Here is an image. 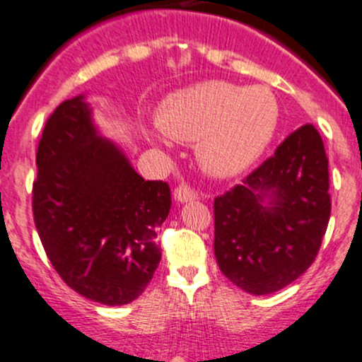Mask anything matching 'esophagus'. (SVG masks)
<instances>
[{
    "label": "esophagus",
    "instance_id": "obj_1",
    "mask_svg": "<svg viewBox=\"0 0 362 362\" xmlns=\"http://www.w3.org/2000/svg\"><path fill=\"white\" fill-rule=\"evenodd\" d=\"M198 198V192L194 189H191L189 185L182 184L175 189V200L177 202H191V200H197Z\"/></svg>",
    "mask_w": 362,
    "mask_h": 362
}]
</instances>
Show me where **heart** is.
<instances>
[{
    "mask_svg": "<svg viewBox=\"0 0 362 362\" xmlns=\"http://www.w3.org/2000/svg\"><path fill=\"white\" fill-rule=\"evenodd\" d=\"M157 124L168 137L197 141V158L212 177H235L264 153L279 124V103L268 87L211 80L162 101Z\"/></svg>",
    "mask_w": 362,
    "mask_h": 362,
    "instance_id": "b5f03b06",
    "label": "heart"
}]
</instances>
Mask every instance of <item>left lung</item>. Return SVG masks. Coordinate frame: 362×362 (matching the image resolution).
<instances>
[{"label": "left lung", "instance_id": "1", "mask_svg": "<svg viewBox=\"0 0 362 362\" xmlns=\"http://www.w3.org/2000/svg\"><path fill=\"white\" fill-rule=\"evenodd\" d=\"M330 218L329 158L303 124L241 184L214 200V253L230 282L269 295L314 262Z\"/></svg>", "mask_w": 362, "mask_h": 362}]
</instances>
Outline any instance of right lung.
Returning <instances> with one entry per match:
<instances>
[{"label":"right lung","instance_id":"obj_1","mask_svg":"<svg viewBox=\"0 0 362 362\" xmlns=\"http://www.w3.org/2000/svg\"><path fill=\"white\" fill-rule=\"evenodd\" d=\"M35 162L33 221L60 279L103 305L137 298L160 262L155 239L170 214V185L144 180L101 139L83 96L53 110Z\"/></svg>","mask_w":362,"mask_h":362}]
</instances>
